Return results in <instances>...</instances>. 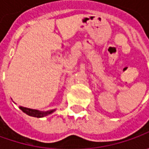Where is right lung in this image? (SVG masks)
I'll return each mask as SVG.
<instances>
[{"label":"right lung","instance_id":"1","mask_svg":"<svg viewBox=\"0 0 149 149\" xmlns=\"http://www.w3.org/2000/svg\"><path fill=\"white\" fill-rule=\"evenodd\" d=\"M19 108L27 115L36 118L45 117V116H47V115H49V114L55 111V109H51V110H48V111H40V110H37V109H32L26 108V107H23V106H19Z\"/></svg>","mask_w":149,"mask_h":149}]
</instances>
